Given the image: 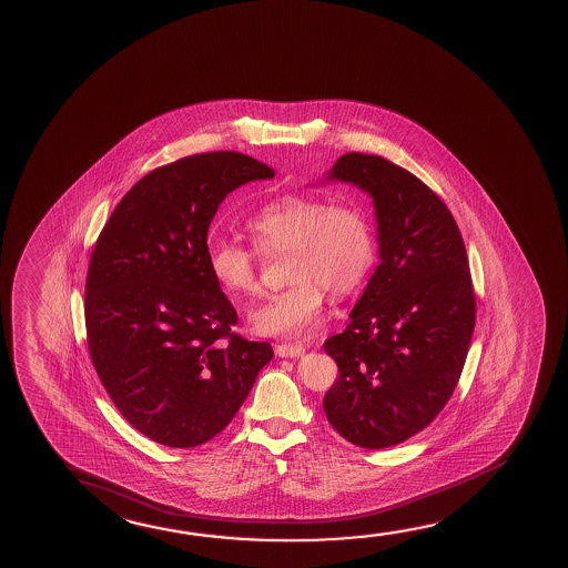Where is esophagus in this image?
Here are the masks:
<instances>
[{
    "label": "esophagus",
    "mask_w": 568,
    "mask_h": 568,
    "mask_svg": "<svg viewBox=\"0 0 568 568\" xmlns=\"http://www.w3.org/2000/svg\"><path fill=\"white\" fill-rule=\"evenodd\" d=\"M304 352H306V347L300 343H278L276 345L278 357H300V355H304Z\"/></svg>",
    "instance_id": "esophagus-1"
}]
</instances>
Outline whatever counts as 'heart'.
<instances>
[{
    "label": "heart",
    "instance_id": "1",
    "mask_svg": "<svg viewBox=\"0 0 568 568\" xmlns=\"http://www.w3.org/2000/svg\"><path fill=\"white\" fill-rule=\"evenodd\" d=\"M254 246L219 239L209 244V271L234 300L261 290V254L288 253V288L251 312L254 332L274 337L312 334L327 290L349 296L367 278L377 243L359 203L292 193L258 209L248 221Z\"/></svg>",
    "mask_w": 568,
    "mask_h": 568
}]
</instances>
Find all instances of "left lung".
Returning a JSON list of instances; mask_svg holds the SVG:
<instances>
[{
	"label": "left lung",
	"mask_w": 568,
	"mask_h": 568,
	"mask_svg": "<svg viewBox=\"0 0 568 568\" xmlns=\"http://www.w3.org/2000/svg\"><path fill=\"white\" fill-rule=\"evenodd\" d=\"M367 191L377 209L381 264L343 334L325 339L339 377L325 416L367 450L424 430L450 400L476 325L468 254L450 209L405 168L343 153L329 173Z\"/></svg>",
	"instance_id": "left-lung-1"
}]
</instances>
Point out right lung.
<instances>
[{
	"mask_svg": "<svg viewBox=\"0 0 568 568\" xmlns=\"http://www.w3.org/2000/svg\"><path fill=\"white\" fill-rule=\"evenodd\" d=\"M274 170L239 152L195 153L135 183L100 231L84 286L92 365L120 415L150 440L193 448L233 420L271 343L209 271L207 231L226 193Z\"/></svg>",
	"mask_w": 568,
	"mask_h": 568,
	"instance_id": "1",
	"label": "right lung"
}]
</instances>
